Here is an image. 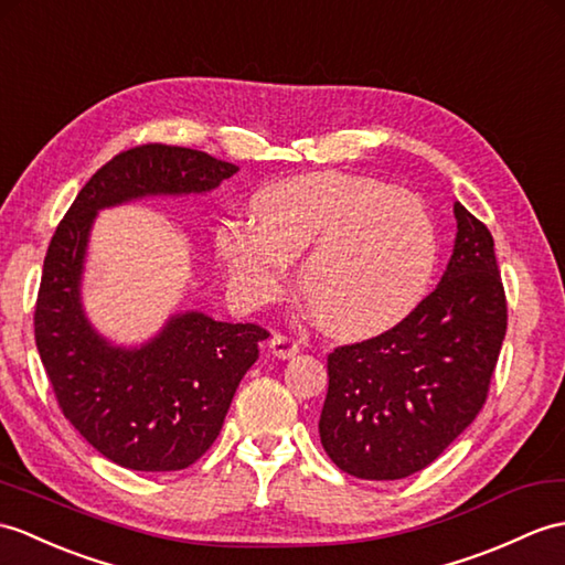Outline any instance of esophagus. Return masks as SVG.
Listing matches in <instances>:
<instances>
[{"label": "esophagus", "mask_w": 565, "mask_h": 565, "mask_svg": "<svg viewBox=\"0 0 565 565\" xmlns=\"http://www.w3.org/2000/svg\"><path fill=\"white\" fill-rule=\"evenodd\" d=\"M300 342L296 337L286 334V332H274L271 339H269V351L274 353L277 359H291L294 353L298 351Z\"/></svg>", "instance_id": "34e87169"}]
</instances>
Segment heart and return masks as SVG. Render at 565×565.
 Masks as SVG:
<instances>
[{"label": "heart", "mask_w": 565, "mask_h": 565, "mask_svg": "<svg viewBox=\"0 0 565 565\" xmlns=\"http://www.w3.org/2000/svg\"><path fill=\"white\" fill-rule=\"evenodd\" d=\"M253 212L216 231L231 286L247 306L279 298L303 255L300 291L320 327L363 339L390 330L426 294L438 235L418 196L371 175L324 170L271 182Z\"/></svg>", "instance_id": "obj_1"}]
</instances>
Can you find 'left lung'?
I'll list each match as a JSON object with an SVG mask.
<instances>
[{
  "mask_svg": "<svg viewBox=\"0 0 565 565\" xmlns=\"http://www.w3.org/2000/svg\"><path fill=\"white\" fill-rule=\"evenodd\" d=\"M457 238L436 291L402 322L327 356L320 440L356 479L412 477L475 422L508 330L493 235L455 202Z\"/></svg>",
  "mask_w": 565,
  "mask_h": 565,
  "instance_id": "8db88e82",
  "label": "left lung"
}]
</instances>
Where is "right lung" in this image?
Returning a JSON list of instances; mask_svg holds the SVG:
<instances>
[{
	"label": "right lung",
	"instance_id": "right-lung-1",
	"mask_svg": "<svg viewBox=\"0 0 565 565\" xmlns=\"http://www.w3.org/2000/svg\"><path fill=\"white\" fill-rule=\"evenodd\" d=\"M235 170L204 151L141 143L96 170L50 241L33 315L35 347L64 418L120 467L175 471L200 460L269 332L182 312L139 349L105 342L78 296L90 223L98 209L139 196L209 192Z\"/></svg>",
	"mask_w": 565,
	"mask_h": 565
}]
</instances>
